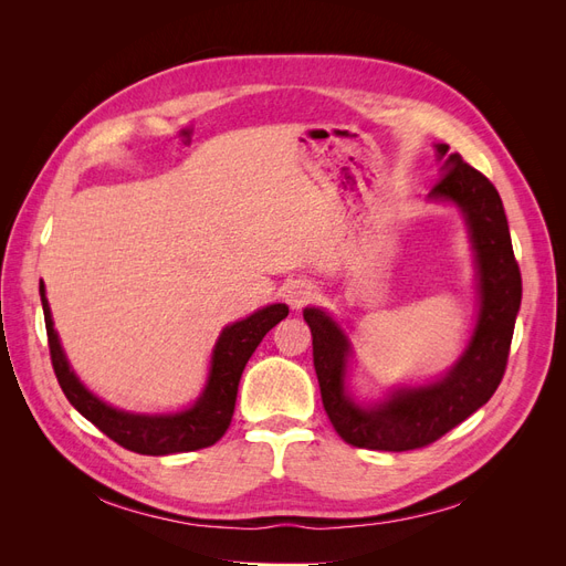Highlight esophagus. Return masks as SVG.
Segmentation results:
<instances>
[{
  "label": "esophagus",
  "mask_w": 566,
  "mask_h": 566,
  "mask_svg": "<svg viewBox=\"0 0 566 566\" xmlns=\"http://www.w3.org/2000/svg\"><path fill=\"white\" fill-rule=\"evenodd\" d=\"M314 295H316V287L306 281H293L285 287V300L293 310H300V306L310 302Z\"/></svg>",
  "instance_id": "esophagus-1"
}]
</instances>
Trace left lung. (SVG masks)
<instances>
[{"label": "left lung", "instance_id": "8db88e82", "mask_svg": "<svg viewBox=\"0 0 566 566\" xmlns=\"http://www.w3.org/2000/svg\"><path fill=\"white\" fill-rule=\"evenodd\" d=\"M437 153L443 165L430 198L458 205L465 217L479 281L476 325L455 366L437 382L403 387L380 403L361 406L345 387L352 354L347 335L325 312L314 306L304 310L323 408L335 432L356 449L399 453L430 447L482 408L505 375L522 302V273L512 252L503 200L495 186L458 153H449L447 144H439Z\"/></svg>", "mask_w": 566, "mask_h": 566}]
</instances>
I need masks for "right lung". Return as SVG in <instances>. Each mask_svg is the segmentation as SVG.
Returning a JSON list of instances; mask_svg holds the SVG:
<instances>
[{
  "mask_svg": "<svg viewBox=\"0 0 566 566\" xmlns=\"http://www.w3.org/2000/svg\"><path fill=\"white\" fill-rule=\"evenodd\" d=\"M40 295L51 366H54L65 399L84 418L94 422L101 432L119 443V447L142 455H169L208 449L224 437L233 418L238 382H241L245 364L250 361V356L254 354L262 337L287 316L285 304H269L252 316L227 325L214 345L210 378L200 394V399L191 408L181 410V413L139 416L104 403L77 380L54 331V321H51L49 302L44 295V283H40Z\"/></svg>",
  "mask_w": 566,
  "mask_h": 566,
  "instance_id": "add662e5",
  "label": "right lung"
}]
</instances>
